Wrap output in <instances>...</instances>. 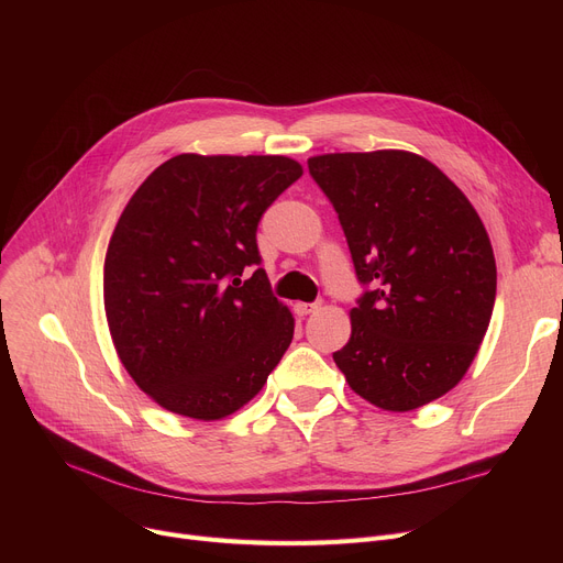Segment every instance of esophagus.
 Segmentation results:
<instances>
[{
    "label": "esophagus",
    "instance_id": "1",
    "mask_svg": "<svg viewBox=\"0 0 563 563\" xmlns=\"http://www.w3.org/2000/svg\"><path fill=\"white\" fill-rule=\"evenodd\" d=\"M319 306L317 303H294V312H297L299 317H306L310 312H314Z\"/></svg>",
    "mask_w": 563,
    "mask_h": 563
}]
</instances>
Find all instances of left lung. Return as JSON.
<instances>
[{
    "mask_svg": "<svg viewBox=\"0 0 563 563\" xmlns=\"http://www.w3.org/2000/svg\"><path fill=\"white\" fill-rule=\"evenodd\" d=\"M308 168L367 287L349 312V342L333 353L349 388L393 412L450 393L495 306V255L477 210L416 153L317 155Z\"/></svg>",
    "mask_w": 563,
    "mask_h": 563,
    "instance_id": "left-lung-1",
    "label": "left lung"
}]
</instances>
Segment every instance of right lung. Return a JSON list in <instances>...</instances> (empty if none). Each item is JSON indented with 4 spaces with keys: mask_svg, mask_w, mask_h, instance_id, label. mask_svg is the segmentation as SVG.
Returning <instances> with one entry per match:
<instances>
[{
    "mask_svg": "<svg viewBox=\"0 0 563 563\" xmlns=\"http://www.w3.org/2000/svg\"><path fill=\"white\" fill-rule=\"evenodd\" d=\"M303 175L283 155H177L118 219L104 312L118 358L162 408L221 420L249 404L294 338L260 264L257 223Z\"/></svg>",
    "mask_w": 563,
    "mask_h": 563,
    "instance_id": "add662e5",
    "label": "right lung"
}]
</instances>
